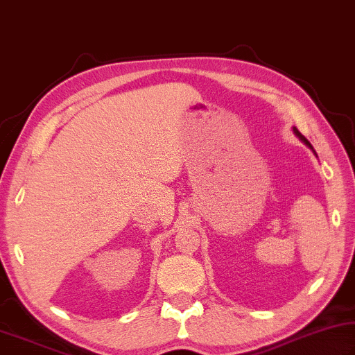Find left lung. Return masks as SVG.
<instances>
[{
    "mask_svg": "<svg viewBox=\"0 0 355 355\" xmlns=\"http://www.w3.org/2000/svg\"><path fill=\"white\" fill-rule=\"evenodd\" d=\"M293 130H295V134H296L297 137H300V139H301V140H302L304 143H306V145H307V146H310V148H312V145H310V141H309V140L306 139V137H304V135H302V134L300 132V130H297L296 128H293Z\"/></svg>",
    "mask_w": 355,
    "mask_h": 355,
    "instance_id": "obj_1",
    "label": "left lung"
}]
</instances>
